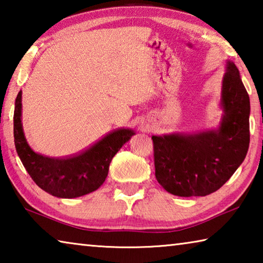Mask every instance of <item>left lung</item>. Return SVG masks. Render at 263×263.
Here are the masks:
<instances>
[{
  "label": "left lung",
  "mask_w": 263,
  "mask_h": 263,
  "mask_svg": "<svg viewBox=\"0 0 263 263\" xmlns=\"http://www.w3.org/2000/svg\"><path fill=\"white\" fill-rule=\"evenodd\" d=\"M220 104L224 115L216 130L152 136L155 177L168 193L181 197L215 193L246 158L251 104L232 61L226 62Z\"/></svg>",
  "instance_id": "1"
}]
</instances>
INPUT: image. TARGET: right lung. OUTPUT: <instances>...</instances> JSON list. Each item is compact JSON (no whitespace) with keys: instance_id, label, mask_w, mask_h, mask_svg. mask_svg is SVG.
Returning <instances> with one entry per match:
<instances>
[{"instance_id":"right-lung-1","label":"right lung","mask_w":263,"mask_h":263,"mask_svg":"<svg viewBox=\"0 0 263 263\" xmlns=\"http://www.w3.org/2000/svg\"><path fill=\"white\" fill-rule=\"evenodd\" d=\"M131 128H118L83 152L66 158L35 153L25 139L22 126V91L15 102L14 138L17 154L35 184L52 196L75 198L100 188L108 176L115 154L131 139Z\"/></svg>"}]
</instances>
